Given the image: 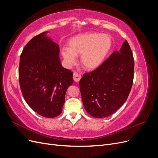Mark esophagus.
<instances>
[{
    "mask_svg": "<svg viewBox=\"0 0 158 158\" xmlns=\"http://www.w3.org/2000/svg\"><path fill=\"white\" fill-rule=\"evenodd\" d=\"M80 78H81V76L78 73H74V74H73V79H74V80L75 81V82H79Z\"/></svg>",
    "mask_w": 158,
    "mask_h": 158,
    "instance_id": "esophagus-1",
    "label": "esophagus"
}]
</instances>
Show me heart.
<instances>
[{
  "instance_id": "obj_1",
  "label": "heart",
  "mask_w": 158,
  "mask_h": 158,
  "mask_svg": "<svg viewBox=\"0 0 158 158\" xmlns=\"http://www.w3.org/2000/svg\"><path fill=\"white\" fill-rule=\"evenodd\" d=\"M112 46V40L107 34L84 33L76 35L68 41V48L64 47L61 55L66 65L76 63V56H80V63L88 70H94L106 59Z\"/></svg>"
}]
</instances>
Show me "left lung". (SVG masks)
Segmentation results:
<instances>
[{
  "label": "left lung",
  "mask_w": 158,
  "mask_h": 158,
  "mask_svg": "<svg viewBox=\"0 0 158 158\" xmlns=\"http://www.w3.org/2000/svg\"><path fill=\"white\" fill-rule=\"evenodd\" d=\"M134 62L127 40L95 70L85 73L79 85L85 111L95 118L115 113L127 99L134 79Z\"/></svg>",
  "instance_id": "8db88e82"
}]
</instances>
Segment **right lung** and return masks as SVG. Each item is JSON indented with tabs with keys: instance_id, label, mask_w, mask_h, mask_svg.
I'll return each instance as SVG.
<instances>
[{
	"instance_id": "obj_1",
	"label": "right lung",
	"mask_w": 158,
	"mask_h": 158,
	"mask_svg": "<svg viewBox=\"0 0 158 158\" xmlns=\"http://www.w3.org/2000/svg\"><path fill=\"white\" fill-rule=\"evenodd\" d=\"M33 37L23 48L19 64V82L25 101L40 115H59L73 73L63 67L59 46L46 35Z\"/></svg>"
}]
</instances>
